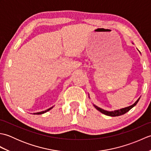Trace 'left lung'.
Segmentation results:
<instances>
[{
    "label": "left lung",
    "instance_id": "obj_1",
    "mask_svg": "<svg viewBox=\"0 0 151 151\" xmlns=\"http://www.w3.org/2000/svg\"><path fill=\"white\" fill-rule=\"evenodd\" d=\"M140 97L137 99V100L134 102V103L132 104L130 106H128V107H126V108H121V109H119V110H114V111H107V110H103V109H102L101 108H99L98 106H97L93 104V106H95V108L97 109V110H99V111H101V113H102L104 115H108V116H111V117H115V116H119V115H123L124 114H126L127 112L129 111L130 109H132L134 106H135L137 104V102H138L139 100Z\"/></svg>",
    "mask_w": 151,
    "mask_h": 151
}]
</instances>
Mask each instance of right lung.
<instances>
[{"instance_id":"add662e5","label":"right lung","mask_w":151,"mask_h":151,"mask_svg":"<svg viewBox=\"0 0 151 151\" xmlns=\"http://www.w3.org/2000/svg\"><path fill=\"white\" fill-rule=\"evenodd\" d=\"M53 107H54V106L51 107V108H49V109H47V110H45V111H40V112H37V113H34L33 114H34V115H40V114H44V113H46L47 111H49L50 110H51V109H52Z\"/></svg>"}]
</instances>
